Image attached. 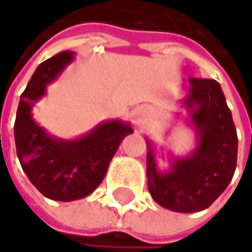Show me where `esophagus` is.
<instances>
[{
	"label": "esophagus",
	"instance_id": "esophagus-1",
	"mask_svg": "<svg viewBox=\"0 0 252 252\" xmlns=\"http://www.w3.org/2000/svg\"><path fill=\"white\" fill-rule=\"evenodd\" d=\"M143 121H144V114H143L141 111H137V112L134 114V124H135V126H141Z\"/></svg>",
	"mask_w": 252,
	"mask_h": 252
}]
</instances>
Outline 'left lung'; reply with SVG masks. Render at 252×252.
I'll return each instance as SVG.
<instances>
[{
  "label": "left lung",
  "mask_w": 252,
  "mask_h": 252,
  "mask_svg": "<svg viewBox=\"0 0 252 252\" xmlns=\"http://www.w3.org/2000/svg\"><path fill=\"white\" fill-rule=\"evenodd\" d=\"M182 86L179 106L185 126L194 132L195 147L185 156L172 153L146 137L147 187L153 200L172 212L197 213L213 204L226 189L236 169L238 135L225 94L216 80L189 78ZM158 158L170 166L160 170Z\"/></svg>",
  "instance_id": "obj_1"
}]
</instances>
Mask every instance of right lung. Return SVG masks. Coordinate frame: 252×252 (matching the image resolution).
Masks as SVG:
<instances>
[{
	"label": "right lung",
	"mask_w": 252,
	"mask_h": 252,
	"mask_svg": "<svg viewBox=\"0 0 252 252\" xmlns=\"http://www.w3.org/2000/svg\"><path fill=\"white\" fill-rule=\"evenodd\" d=\"M76 52L63 51L43 61L20 96L14 124L16 150L30 182L48 198L74 201L90 195L103 181L121 141L132 128L128 121H102L76 138L48 132L33 118V106L74 61Z\"/></svg>",
	"instance_id": "add662e5"
}]
</instances>
